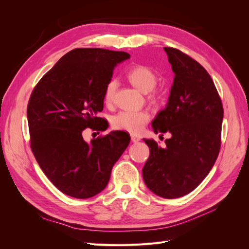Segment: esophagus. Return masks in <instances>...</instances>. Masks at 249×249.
<instances>
[{"mask_svg":"<svg viewBox=\"0 0 249 249\" xmlns=\"http://www.w3.org/2000/svg\"><path fill=\"white\" fill-rule=\"evenodd\" d=\"M131 141H132L133 143H136V142L140 141V137L136 136V135H131Z\"/></svg>","mask_w":249,"mask_h":249,"instance_id":"1","label":"esophagus"}]
</instances>
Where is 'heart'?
Segmentation results:
<instances>
[{"instance_id":"b5f03b06","label":"heart","mask_w":249,"mask_h":249,"mask_svg":"<svg viewBox=\"0 0 249 249\" xmlns=\"http://www.w3.org/2000/svg\"><path fill=\"white\" fill-rule=\"evenodd\" d=\"M126 78L132 84L142 92H149L157 84V74L145 65H136L127 71ZM117 82L111 80L104 90V101L106 105H111L114 100ZM150 114L146 110H125L120 111L111 118L112 127L115 130L124 131L131 134L140 133L149 122Z\"/></svg>"}]
</instances>
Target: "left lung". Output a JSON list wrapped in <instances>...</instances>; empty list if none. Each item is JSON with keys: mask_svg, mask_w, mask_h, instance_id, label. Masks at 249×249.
<instances>
[{"mask_svg": "<svg viewBox=\"0 0 249 249\" xmlns=\"http://www.w3.org/2000/svg\"><path fill=\"white\" fill-rule=\"evenodd\" d=\"M175 79L168 103L152 125L155 133L171 134L166 146L143 139L149 157L142 169L148 189L164 198L190 193L205 178L219 154L223 107L208 71L175 48H164Z\"/></svg>", "mask_w": 249, "mask_h": 249, "instance_id": "8db88e82", "label": "left lung"}]
</instances>
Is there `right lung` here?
<instances>
[{
    "label": "right lung",
    "mask_w": 249,
    "mask_h": 249,
    "mask_svg": "<svg viewBox=\"0 0 249 249\" xmlns=\"http://www.w3.org/2000/svg\"><path fill=\"white\" fill-rule=\"evenodd\" d=\"M124 52L79 48L65 54L37 83L27 116L31 149L51 182L64 194L89 198L106 188L130 135L111 132L87 143L82 132L102 129L104 90Z\"/></svg>",
    "instance_id": "obj_1"
}]
</instances>
